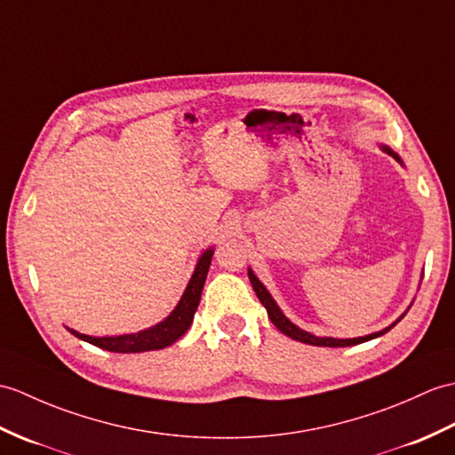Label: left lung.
<instances>
[{"mask_svg":"<svg viewBox=\"0 0 455 455\" xmlns=\"http://www.w3.org/2000/svg\"><path fill=\"white\" fill-rule=\"evenodd\" d=\"M382 151H384V153H387V155H392V156L395 158V161H399V163H401L399 155H397V153H394L392 149H389V147L382 145ZM248 277H250V283H251L253 291H256V294H258L259 302H261L263 306H266L267 315H269V320L273 322V325H275L281 333H284L287 337H291V339H294V341H300V343H306V345H315V347H351V345H358V343H364V341L376 339V337L387 333V331L392 330V327L395 325V322H394L392 325L386 327V330H382V331H376V333L364 335V337H353V339H335V337H315V335H312V333H308V331L300 330L299 325H294V323L287 318V315H284V314L281 312V308L277 306V302L273 300V297L269 294V291H267L266 287H263L261 281H259L256 275H253V271H251V269H248ZM401 318H403V315H401ZM401 318H399V320H401ZM399 320H397V322H399Z\"/></svg>","mask_w":455,"mask_h":455,"instance_id":"left-lung-1","label":"left lung"}]
</instances>
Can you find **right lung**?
Returning a JSON list of instances; mask_svg holds the SVG:
<instances>
[{"mask_svg": "<svg viewBox=\"0 0 455 455\" xmlns=\"http://www.w3.org/2000/svg\"><path fill=\"white\" fill-rule=\"evenodd\" d=\"M211 258H213V248L205 250L202 253V258L197 259L194 275L189 279L182 299H180L171 315L164 318L161 323L149 327V330H143L140 333H128V335H114V337H92V335L79 333L76 330H69V327L68 330L76 337H79V339L87 341L94 347H100L104 351H110V353H143V351H156V348H164L168 345H172L189 330V325L194 322V314L199 306V299H202V291L207 279Z\"/></svg>", "mask_w": 455, "mask_h": 455, "instance_id": "1", "label": "right lung"}]
</instances>
